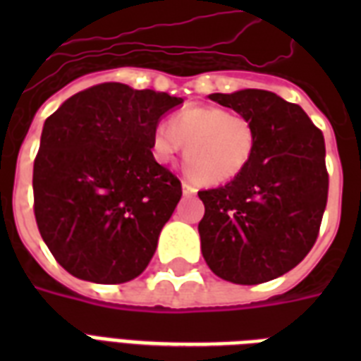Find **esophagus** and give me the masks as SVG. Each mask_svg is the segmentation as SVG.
I'll return each instance as SVG.
<instances>
[{
	"label": "esophagus",
	"instance_id": "1",
	"mask_svg": "<svg viewBox=\"0 0 361 361\" xmlns=\"http://www.w3.org/2000/svg\"><path fill=\"white\" fill-rule=\"evenodd\" d=\"M181 187H183V195H185V197H192V195H197V187L192 185V183H189V181H183V183H181Z\"/></svg>",
	"mask_w": 361,
	"mask_h": 361
}]
</instances>
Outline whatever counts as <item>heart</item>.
I'll return each mask as SVG.
<instances>
[{
	"label": "heart",
	"instance_id": "1",
	"mask_svg": "<svg viewBox=\"0 0 361 361\" xmlns=\"http://www.w3.org/2000/svg\"><path fill=\"white\" fill-rule=\"evenodd\" d=\"M185 146L187 172L204 185H221L243 172L255 152V129L243 116L221 106H189L172 116L170 127L153 130L152 152L164 163Z\"/></svg>",
	"mask_w": 361,
	"mask_h": 361
}]
</instances>
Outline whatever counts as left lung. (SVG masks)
<instances>
[{
  "mask_svg": "<svg viewBox=\"0 0 361 361\" xmlns=\"http://www.w3.org/2000/svg\"><path fill=\"white\" fill-rule=\"evenodd\" d=\"M255 129V152L238 178L198 191L206 264L221 279L258 285L290 271L319 236L328 202L324 136L298 104L264 90L212 93Z\"/></svg>",
  "mask_w": 361,
  "mask_h": 361,
  "instance_id": "obj_1",
  "label": "left lung"
}]
</instances>
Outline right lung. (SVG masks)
<instances>
[{
    "label": "right lung",
    "instance_id": "obj_1",
    "mask_svg": "<svg viewBox=\"0 0 361 361\" xmlns=\"http://www.w3.org/2000/svg\"><path fill=\"white\" fill-rule=\"evenodd\" d=\"M183 99L120 82L67 99L42 127L33 212L54 258L78 279L118 285L146 269L181 181L153 159L161 116Z\"/></svg>",
    "mask_w": 361,
    "mask_h": 361
}]
</instances>
